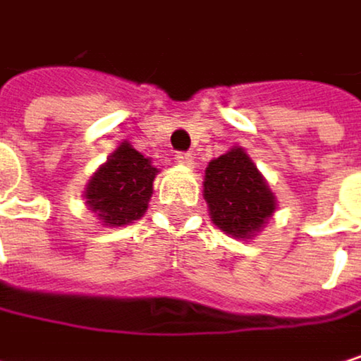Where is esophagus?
<instances>
[{"mask_svg":"<svg viewBox=\"0 0 361 361\" xmlns=\"http://www.w3.org/2000/svg\"><path fill=\"white\" fill-rule=\"evenodd\" d=\"M175 160H177L179 164H184V166H192V164H195V156H192L190 152H177V154H175Z\"/></svg>","mask_w":361,"mask_h":361,"instance_id":"34e87169","label":"esophagus"}]
</instances>
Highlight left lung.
<instances>
[{
	"mask_svg": "<svg viewBox=\"0 0 361 361\" xmlns=\"http://www.w3.org/2000/svg\"><path fill=\"white\" fill-rule=\"evenodd\" d=\"M203 197L214 224L235 239L260 233L277 207L267 179L237 145L207 164Z\"/></svg>",
	"mask_w": 361,
	"mask_h": 361,
	"instance_id": "obj_1",
	"label": "left lung"
}]
</instances>
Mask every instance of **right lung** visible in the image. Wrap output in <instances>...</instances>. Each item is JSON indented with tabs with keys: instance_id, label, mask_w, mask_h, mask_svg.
<instances>
[{
	"instance_id": "right-lung-1",
	"label": "right lung",
	"mask_w": 361,
	"mask_h": 361,
	"mask_svg": "<svg viewBox=\"0 0 361 361\" xmlns=\"http://www.w3.org/2000/svg\"><path fill=\"white\" fill-rule=\"evenodd\" d=\"M158 169L130 143H122L88 179L86 205L103 226H124L139 220L149 203Z\"/></svg>"
}]
</instances>
